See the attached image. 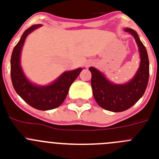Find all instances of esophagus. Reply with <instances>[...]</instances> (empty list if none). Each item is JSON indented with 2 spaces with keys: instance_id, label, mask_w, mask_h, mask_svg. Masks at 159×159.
<instances>
[{
  "instance_id": "esophagus-1",
  "label": "esophagus",
  "mask_w": 159,
  "mask_h": 159,
  "mask_svg": "<svg viewBox=\"0 0 159 159\" xmlns=\"http://www.w3.org/2000/svg\"><path fill=\"white\" fill-rule=\"evenodd\" d=\"M91 63H90V62H89V63H87V64H86V65H85V66H89V65H90V64H91Z\"/></svg>"
}]
</instances>
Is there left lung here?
Returning <instances> with one entry per match:
<instances>
[{"mask_svg": "<svg viewBox=\"0 0 159 159\" xmlns=\"http://www.w3.org/2000/svg\"><path fill=\"white\" fill-rule=\"evenodd\" d=\"M125 31L134 36L140 53V66L134 78L125 84H115L108 81L100 70L89 67L92 73L91 85L96 103L104 109L115 112L127 110L138 102L146 91L150 75L146 47L134 30L126 28Z\"/></svg>", "mask_w": 159, "mask_h": 159, "instance_id": "obj_1", "label": "left lung"}]
</instances>
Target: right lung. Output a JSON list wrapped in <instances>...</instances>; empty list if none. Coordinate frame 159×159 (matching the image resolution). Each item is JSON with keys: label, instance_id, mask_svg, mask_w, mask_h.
<instances>
[{"label": "right lung", "instance_id": "right-lung-1", "mask_svg": "<svg viewBox=\"0 0 159 159\" xmlns=\"http://www.w3.org/2000/svg\"><path fill=\"white\" fill-rule=\"evenodd\" d=\"M40 26L41 25H33L25 30L20 41L14 47L10 61V74L16 93L27 104L39 110H51L63 104L70 85L80 74L82 68L65 71L51 84L47 86H38L30 82L21 69V51L27 35Z\"/></svg>", "mask_w": 159, "mask_h": 159}]
</instances>
